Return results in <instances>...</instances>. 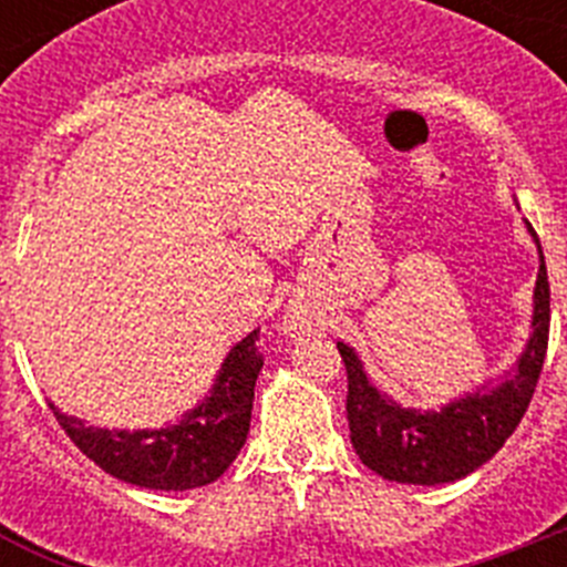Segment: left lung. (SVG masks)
Returning <instances> with one entry per match:
<instances>
[{
    "label": "left lung",
    "instance_id": "1",
    "mask_svg": "<svg viewBox=\"0 0 567 567\" xmlns=\"http://www.w3.org/2000/svg\"><path fill=\"white\" fill-rule=\"evenodd\" d=\"M525 227L539 252L530 334L517 363L505 369L497 380H485L474 392L449 400L440 409H405L380 392L365 374L358 352L338 340L349 378V437L363 465L383 480L405 485L457 483L488 463L523 420L543 372L550 323V289L543 247L528 221Z\"/></svg>",
    "mask_w": 567,
    "mask_h": 567
}]
</instances>
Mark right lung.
Returning a JSON list of instances; mask_svg holds the SVG:
<instances>
[{
  "instance_id": "add662e5",
  "label": "right lung",
  "mask_w": 567,
  "mask_h": 567,
  "mask_svg": "<svg viewBox=\"0 0 567 567\" xmlns=\"http://www.w3.org/2000/svg\"><path fill=\"white\" fill-rule=\"evenodd\" d=\"M258 329L229 349L204 400L162 429H102L56 414L68 437L110 477L153 491H189L215 483L247 443L258 380Z\"/></svg>"
}]
</instances>
